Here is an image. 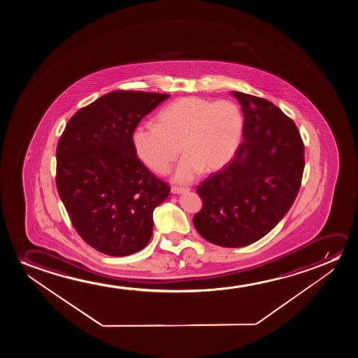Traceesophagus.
Returning <instances> with one entry per match:
<instances>
[{"instance_id": "obj_1", "label": "esophagus", "mask_w": 358, "mask_h": 358, "mask_svg": "<svg viewBox=\"0 0 358 358\" xmlns=\"http://www.w3.org/2000/svg\"><path fill=\"white\" fill-rule=\"evenodd\" d=\"M188 191H189V188H187V187L186 188H185V187H171V193H173V194H180V193H183V192Z\"/></svg>"}]
</instances>
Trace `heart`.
Wrapping results in <instances>:
<instances>
[{
  "mask_svg": "<svg viewBox=\"0 0 358 358\" xmlns=\"http://www.w3.org/2000/svg\"><path fill=\"white\" fill-rule=\"evenodd\" d=\"M243 131L240 108L229 100L178 99L157 113V124H139L133 147L152 171L165 175L182 152L176 180L192 181L203 170L214 172L234 157Z\"/></svg>",
  "mask_w": 358,
  "mask_h": 358,
  "instance_id": "1",
  "label": "heart"
}]
</instances>
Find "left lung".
Wrapping results in <instances>:
<instances>
[{
    "label": "left lung",
    "instance_id": "8db88e82",
    "mask_svg": "<svg viewBox=\"0 0 358 358\" xmlns=\"http://www.w3.org/2000/svg\"><path fill=\"white\" fill-rule=\"evenodd\" d=\"M245 115L243 142L232 162L196 187L193 217L204 240L226 248L250 245L278 225L299 194L304 144L297 126L263 98L234 92Z\"/></svg>",
    "mask_w": 358,
    "mask_h": 358
}]
</instances>
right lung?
<instances>
[{
	"mask_svg": "<svg viewBox=\"0 0 358 358\" xmlns=\"http://www.w3.org/2000/svg\"><path fill=\"white\" fill-rule=\"evenodd\" d=\"M169 94L115 90L79 108L56 149V186L78 235L111 257L142 250L170 187L137 157L132 134Z\"/></svg>",
	"mask_w": 358,
	"mask_h": 358,
	"instance_id": "obj_1",
	"label": "right lung"
}]
</instances>
